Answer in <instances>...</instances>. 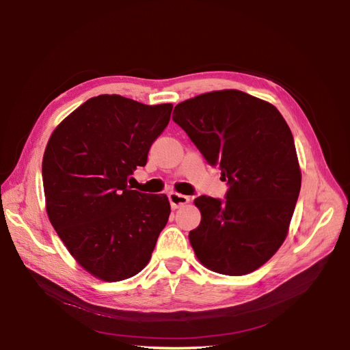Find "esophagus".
<instances>
[{
  "mask_svg": "<svg viewBox=\"0 0 350 350\" xmlns=\"http://www.w3.org/2000/svg\"><path fill=\"white\" fill-rule=\"evenodd\" d=\"M167 198H169V203H171L172 208H178V207L185 206L187 203H189V197L188 196L178 194V193H174V191L167 194Z\"/></svg>",
  "mask_w": 350,
  "mask_h": 350,
  "instance_id": "esophagus-1",
  "label": "esophagus"
}]
</instances>
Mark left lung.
I'll use <instances>...</instances> for the list:
<instances>
[{"label": "left lung", "instance_id": "8db88e82", "mask_svg": "<svg viewBox=\"0 0 350 350\" xmlns=\"http://www.w3.org/2000/svg\"><path fill=\"white\" fill-rule=\"evenodd\" d=\"M172 120L228 181L225 200L200 196L189 242L203 266L228 276L261 267L283 243L301 189L289 125L271 103L217 90L178 103Z\"/></svg>", "mask_w": 350, "mask_h": 350}]
</instances>
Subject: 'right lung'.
<instances>
[{"label": "right lung", "instance_id": "1", "mask_svg": "<svg viewBox=\"0 0 350 350\" xmlns=\"http://www.w3.org/2000/svg\"><path fill=\"white\" fill-rule=\"evenodd\" d=\"M172 103L144 105L120 94L84 102L52 133L42 181L52 226L94 278L120 282L149 262L167 224L165 194L129 187L171 120Z\"/></svg>", "mask_w": 350, "mask_h": 350}]
</instances>
